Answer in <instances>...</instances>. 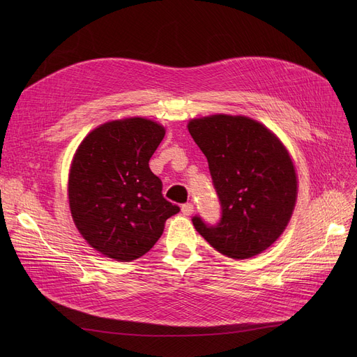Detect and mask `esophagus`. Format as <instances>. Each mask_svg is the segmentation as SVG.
<instances>
[{"label": "esophagus", "instance_id": "obj_1", "mask_svg": "<svg viewBox=\"0 0 357 357\" xmlns=\"http://www.w3.org/2000/svg\"><path fill=\"white\" fill-rule=\"evenodd\" d=\"M182 213L185 215H191L194 213V205L191 202H186L182 205Z\"/></svg>", "mask_w": 357, "mask_h": 357}]
</instances>
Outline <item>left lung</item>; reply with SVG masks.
<instances>
[{
    "instance_id": "8db88e82",
    "label": "left lung",
    "mask_w": 357,
    "mask_h": 357,
    "mask_svg": "<svg viewBox=\"0 0 357 357\" xmlns=\"http://www.w3.org/2000/svg\"><path fill=\"white\" fill-rule=\"evenodd\" d=\"M194 142L207 158L221 217L197 231L224 256L249 259L284 233L296 199L294 163L275 135L248 117L211 116L190 121Z\"/></svg>"
}]
</instances>
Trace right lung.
I'll use <instances>...</instances> for the list:
<instances>
[{
	"label": "right lung",
	"mask_w": 357,
	"mask_h": 357,
	"mask_svg": "<svg viewBox=\"0 0 357 357\" xmlns=\"http://www.w3.org/2000/svg\"><path fill=\"white\" fill-rule=\"evenodd\" d=\"M165 137L155 121L135 117L109 121L84 139L69 174L75 226L107 257L131 261L146 255L179 213L162 195V181L149 160Z\"/></svg>",
	"instance_id": "obj_1"
}]
</instances>
